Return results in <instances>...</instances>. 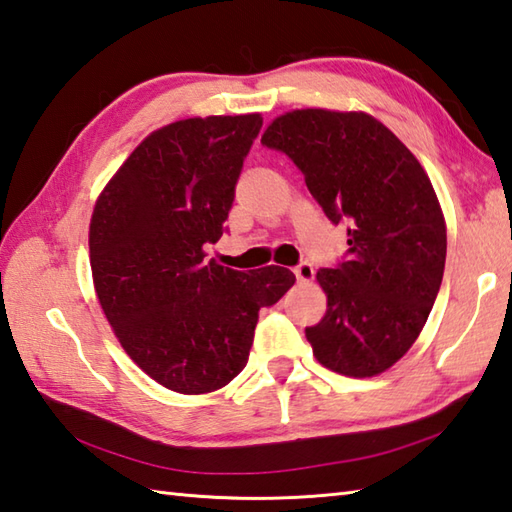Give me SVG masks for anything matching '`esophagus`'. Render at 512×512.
Instances as JSON below:
<instances>
[{
    "mask_svg": "<svg viewBox=\"0 0 512 512\" xmlns=\"http://www.w3.org/2000/svg\"><path fill=\"white\" fill-rule=\"evenodd\" d=\"M295 277H297V282H302V284L313 282V279H315V268L310 266L308 262H302V264L295 268Z\"/></svg>",
    "mask_w": 512,
    "mask_h": 512,
    "instance_id": "1",
    "label": "esophagus"
}]
</instances>
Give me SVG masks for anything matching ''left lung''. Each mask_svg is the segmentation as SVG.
<instances>
[{
	"label": "left lung",
	"mask_w": 512,
	"mask_h": 512,
	"mask_svg": "<svg viewBox=\"0 0 512 512\" xmlns=\"http://www.w3.org/2000/svg\"><path fill=\"white\" fill-rule=\"evenodd\" d=\"M262 144L293 159L330 222H350L346 262L317 273L326 315L306 328L313 355L346 377L384 373L422 333L444 277L446 219L426 170L362 110H290Z\"/></svg>",
	"instance_id": "obj_1"
}]
</instances>
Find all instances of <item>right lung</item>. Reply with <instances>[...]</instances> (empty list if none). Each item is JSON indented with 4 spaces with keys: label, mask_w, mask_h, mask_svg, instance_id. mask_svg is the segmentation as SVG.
<instances>
[{
    "label": "right lung",
    "mask_w": 512,
    "mask_h": 512,
    "mask_svg": "<svg viewBox=\"0 0 512 512\" xmlns=\"http://www.w3.org/2000/svg\"><path fill=\"white\" fill-rule=\"evenodd\" d=\"M262 115L188 117L150 133L99 193L90 270L126 355L168 390L204 395L242 373L259 310L295 284L206 259L224 233Z\"/></svg>",
    "instance_id": "1"
}]
</instances>
